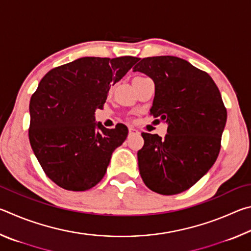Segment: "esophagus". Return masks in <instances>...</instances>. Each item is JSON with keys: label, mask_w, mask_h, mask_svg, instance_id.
Here are the masks:
<instances>
[{"label": "esophagus", "mask_w": 251, "mask_h": 251, "mask_svg": "<svg viewBox=\"0 0 251 251\" xmlns=\"http://www.w3.org/2000/svg\"><path fill=\"white\" fill-rule=\"evenodd\" d=\"M128 134H129V136H133V135H137V134H139V131H138L137 129H135V128H133V127H129V129H128Z\"/></svg>", "instance_id": "esophagus-1"}]
</instances>
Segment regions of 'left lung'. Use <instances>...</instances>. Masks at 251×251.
I'll use <instances>...</instances> for the list:
<instances>
[{"label":"left lung","instance_id":"8db88e82","mask_svg":"<svg viewBox=\"0 0 251 251\" xmlns=\"http://www.w3.org/2000/svg\"><path fill=\"white\" fill-rule=\"evenodd\" d=\"M155 83L151 114L167 123L164 138L142 133L137 152L145 185L160 195L194 186L217 159L227 109L217 85L206 72L176 56L145 57L134 67Z\"/></svg>","mask_w":251,"mask_h":251}]
</instances>
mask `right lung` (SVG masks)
<instances>
[{"instance_id":"right-lung-1","label":"right lung","mask_w":251,"mask_h":251,"mask_svg":"<svg viewBox=\"0 0 251 251\" xmlns=\"http://www.w3.org/2000/svg\"><path fill=\"white\" fill-rule=\"evenodd\" d=\"M137 57H82L46 73L29 100L28 138L50 180L63 189L84 192L104 177L112 152L128 135L117 124L95 122L110 84L123 78Z\"/></svg>"}]
</instances>
